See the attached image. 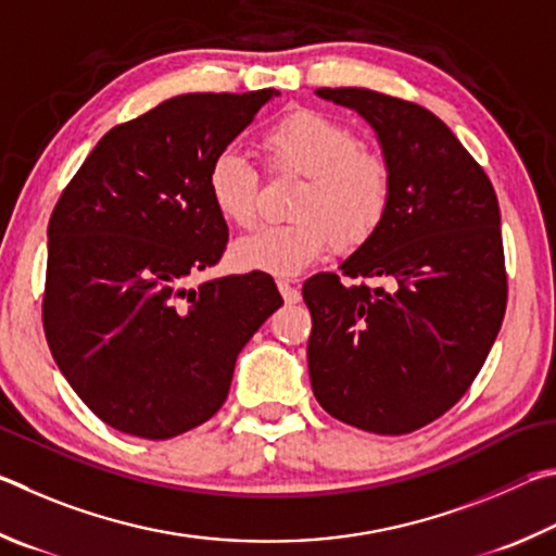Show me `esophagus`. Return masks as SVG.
<instances>
[{
    "label": "esophagus",
    "mask_w": 556,
    "mask_h": 556,
    "mask_svg": "<svg viewBox=\"0 0 556 556\" xmlns=\"http://www.w3.org/2000/svg\"><path fill=\"white\" fill-rule=\"evenodd\" d=\"M278 290H280V295H283V300L288 305H295V303H300V290L295 288V286H290V283H286V280H278Z\"/></svg>",
    "instance_id": "obj_1"
}]
</instances>
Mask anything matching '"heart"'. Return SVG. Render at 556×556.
Instances as JSON below:
<instances>
[{"label": "heart", "instance_id": "obj_1", "mask_svg": "<svg viewBox=\"0 0 556 556\" xmlns=\"http://www.w3.org/2000/svg\"><path fill=\"white\" fill-rule=\"evenodd\" d=\"M268 165L305 178L288 224H266L233 241L239 270L293 278L337 241L352 249L381 227L391 204V170L362 149L346 124L315 110L290 112L261 136ZM207 194L224 219L247 227L258 210V173L237 151H222L207 168Z\"/></svg>", "mask_w": 556, "mask_h": 556}]
</instances>
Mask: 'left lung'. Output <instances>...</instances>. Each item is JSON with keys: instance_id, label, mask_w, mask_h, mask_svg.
I'll return each mask as SVG.
<instances>
[{"instance_id": "left-lung-1", "label": "left lung", "mask_w": 556, "mask_h": 556, "mask_svg": "<svg viewBox=\"0 0 556 556\" xmlns=\"http://www.w3.org/2000/svg\"><path fill=\"white\" fill-rule=\"evenodd\" d=\"M315 94L371 124L393 188L381 227L339 266L386 286H354L337 273L305 280L309 381L337 420L407 434L469 391L498 337L508 300L498 200L425 106L366 87Z\"/></svg>"}]
</instances>
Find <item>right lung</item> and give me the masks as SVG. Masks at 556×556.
Segmentation results:
<instances>
[{
  "instance_id": "add662e5",
  "label": "right lung",
  "mask_w": 556,
  "mask_h": 556,
  "mask_svg": "<svg viewBox=\"0 0 556 556\" xmlns=\"http://www.w3.org/2000/svg\"><path fill=\"white\" fill-rule=\"evenodd\" d=\"M278 90L192 92L106 131L48 222L43 329L73 391L114 430L170 440L227 401L233 364L283 305L266 273L188 280L229 229L207 168Z\"/></svg>"
}]
</instances>
